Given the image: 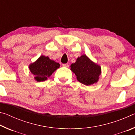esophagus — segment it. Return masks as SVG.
Segmentation results:
<instances>
[{"mask_svg": "<svg viewBox=\"0 0 135 135\" xmlns=\"http://www.w3.org/2000/svg\"><path fill=\"white\" fill-rule=\"evenodd\" d=\"M62 66H63V67H69V65H68V64H63Z\"/></svg>", "mask_w": 135, "mask_h": 135, "instance_id": "obj_1", "label": "esophagus"}]
</instances>
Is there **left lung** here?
I'll return each instance as SVG.
<instances>
[{"label": "left lung", "instance_id": "obj_1", "mask_svg": "<svg viewBox=\"0 0 135 135\" xmlns=\"http://www.w3.org/2000/svg\"><path fill=\"white\" fill-rule=\"evenodd\" d=\"M71 70L76 74L77 79L81 83L89 86L98 81L101 74V68L83 55L77 58L76 62L71 65Z\"/></svg>", "mask_w": 135, "mask_h": 135}]
</instances>
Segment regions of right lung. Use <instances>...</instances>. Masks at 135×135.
Listing matches in <instances>:
<instances>
[{
	"label": "right lung",
	"instance_id": "right-lung-1",
	"mask_svg": "<svg viewBox=\"0 0 135 135\" xmlns=\"http://www.w3.org/2000/svg\"><path fill=\"white\" fill-rule=\"evenodd\" d=\"M59 67V63L50 59L48 56L43 55H41L35 62L29 65V69L37 81L47 80V77L51 76Z\"/></svg>",
	"mask_w": 135,
	"mask_h": 135
}]
</instances>
